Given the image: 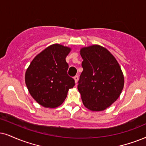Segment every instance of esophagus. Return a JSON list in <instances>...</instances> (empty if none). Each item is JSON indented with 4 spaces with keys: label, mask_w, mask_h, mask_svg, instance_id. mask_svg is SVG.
Returning <instances> with one entry per match:
<instances>
[{
    "label": "esophagus",
    "mask_w": 146,
    "mask_h": 146,
    "mask_svg": "<svg viewBox=\"0 0 146 146\" xmlns=\"http://www.w3.org/2000/svg\"><path fill=\"white\" fill-rule=\"evenodd\" d=\"M74 79H75V83H77V82H78V79H79V77H78V75H76V76H75L74 77Z\"/></svg>",
    "instance_id": "esophagus-1"
}]
</instances>
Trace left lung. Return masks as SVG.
Instances as JSON below:
<instances>
[{
  "label": "left lung",
  "instance_id": "1",
  "mask_svg": "<svg viewBox=\"0 0 146 146\" xmlns=\"http://www.w3.org/2000/svg\"><path fill=\"white\" fill-rule=\"evenodd\" d=\"M83 72L78 82L84 106L93 111H102L119 97L124 77L117 60L104 47L94 45L81 49Z\"/></svg>",
  "mask_w": 146,
  "mask_h": 146
}]
</instances>
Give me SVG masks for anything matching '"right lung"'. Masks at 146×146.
<instances>
[{"instance_id": "right-lung-1", "label": "right lung", "mask_w": 146, "mask_h": 146, "mask_svg": "<svg viewBox=\"0 0 146 146\" xmlns=\"http://www.w3.org/2000/svg\"><path fill=\"white\" fill-rule=\"evenodd\" d=\"M71 48L52 44L38 54L25 73V84L29 94L38 104L46 108L60 106L75 80L67 74L66 57Z\"/></svg>"}]
</instances>
